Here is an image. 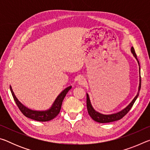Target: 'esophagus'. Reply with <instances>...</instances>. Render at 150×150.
Instances as JSON below:
<instances>
[{"mask_svg":"<svg viewBox=\"0 0 150 150\" xmlns=\"http://www.w3.org/2000/svg\"><path fill=\"white\" fill-rule=\"evenodd\" d=\"M85 78H83V77H80L79 79V80H78V83H79V85H84L85 84Z\"/></svg>","mask_w":150,"mask_h":150,"instance_id":"1","label":"esophagus"}]
</instances>
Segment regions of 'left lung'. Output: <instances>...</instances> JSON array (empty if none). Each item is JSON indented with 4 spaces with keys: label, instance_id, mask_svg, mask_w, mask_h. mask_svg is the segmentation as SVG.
<instances>
[{
    "label": "left lung",
    "instance_id": "8db88e82",
    "mask_svg": "<svg viewBox=\"0 0 150 150\" xmlns=\"http://www.w3.org/2000/svg\"><path fill=\"white\" fill-rule=\"evenodd\" d=\"M131 52L132 53L134 56L136 57V59L138 61V63L139 64V62L138 59H137V55L135 52V50H134V48L133 47H132L131 48ZM139 71H140V68H139ZM140 73V72H139ZM141 77L139 76V88H138V93L137 94V95L135 96V98H134L133 100L129 104L128 106L126 107L124 110H121L119 112L115 113V114H112V115H102L98 112L95 111L94 110L92 105H91V102H90V99L89 97H88V94H87V110H88V115H90V116L94 120L97 122H100V123H108V122H114V121H116L118 120H120L121 118H122L124 116H125L127 113L128 112L131 108L132 107V106L134 105V103H135L136 100L138 98V96L139 95V90L141 88Z\"/></svg>",
    "mask_w": 150,
    "mask_h": 150
}]
</instances>
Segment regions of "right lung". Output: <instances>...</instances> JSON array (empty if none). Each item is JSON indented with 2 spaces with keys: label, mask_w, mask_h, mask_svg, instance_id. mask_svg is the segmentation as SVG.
Listing matches in <instances>:
<instances>
[{
  "label": "right lung",
  "mask_w": 150,
  "mask_h": 150,
  "mask_svg": "<svg viewBox=\"0 0 150 150\" xmlns=\"http://www.w3.org/2000/svg\"><path fill=\"white\" fill-rule=\"evenodd\" d=\"M71 86H70V87H68L67 88H66L65 89L63 90L62 92L58 95L51 108L45 111L32 110L26 108V106H24L17 99L16 96L14 95L13 91L12 89L11 86H10V89H11L12 95L13 96L14 100L15 101V103H16V105L20 109V110L21 111V112L25 116L36 121L47 122L52 120V119H54L58 115V114H59L60 112L61 108H62L63 100L64 99L66 95H67V92L71 88Z\"/></svg>",
  "instance_id": "1"
}]
</instances>
